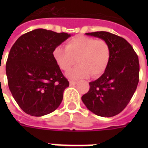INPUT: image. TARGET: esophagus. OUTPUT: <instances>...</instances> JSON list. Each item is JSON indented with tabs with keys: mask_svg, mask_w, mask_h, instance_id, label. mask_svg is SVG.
Returning <instances> with one entry per match:
<instances>
[{
	"mask_svg": "<svg viewBox=\"0 0 148 148\" xmlns=\"http://www.w3.org/2000/svg\"><path fill=\"white\" fill-rule=\"evenodd\" d=\"M77 81H70V85L71 86H74L75 84H77Z\"/></svg>",
	"mask_w": 148,
	"mask_h": 148,
	"instance_id": "34e87169",
	"label": "esophagus"
}]
</instances>
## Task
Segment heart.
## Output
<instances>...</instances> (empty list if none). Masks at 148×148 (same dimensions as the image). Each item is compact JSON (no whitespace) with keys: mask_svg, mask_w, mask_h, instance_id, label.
<instances>
[{"mask_svg":"<svg viewBox=\"0 0 148 148\" xmlns=\"http://www.w3.org/2000/svg\"><path fill=\"white\" fill-rule=\"evenodd\" d=\"M53 58L58 66L67 71L76 64H79L70 71L67 77L71 80L101 76L107 69L110 59V45L106 40L85 36H76L70 39L66 48L56 47Z\"/></svg>","mask_w":148,"mask_h":148,"instance_id":"heart-1","label":"heart"}]
</instances>
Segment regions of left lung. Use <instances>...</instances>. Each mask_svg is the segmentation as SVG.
<instances>
[{
  "instance_id": "obj_1",
  "label": "left lung",
  "mask_w": 148,
  "mask_h": 148,
  "mask_svg": "<svg viewBox=\"0 0 148 148\" xmlns=\"http://www.w3.org/2000/svg\"><path fill=\"white\" fill-rule=\"evenodd\" d=\"M106 40L110 47L107 69L98 79L89 83L88 92L81 100L89 110L101 117L121 113L131 101L139 81V60L124 38L106 31L86 33Z\"/></svg>"
}]
</instances>
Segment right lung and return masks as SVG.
Listing matches in <instances>:
<instances>
[{"label": "right lung", "mask_w": 148, "mask_h": 148, "mask_svg": "<svg viewBox=\"0 0 148 148\" xmlns=\"http://www.w3.org/2000/svg\"><path fill=\"white\" fill-rule=\"evenodd\" d=\"M69 37L64 32L35 29L21 36L10 48L6 63L8 87L27 114H48L61 103L69 82L53 52Z\"/></svg>", "instance_id": "right-lung-1"}]
</instances>
